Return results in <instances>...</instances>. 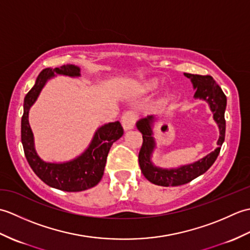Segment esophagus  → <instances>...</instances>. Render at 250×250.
<instances>
[{"label": "esophagus", "mask_w": 250, "mask_h": 250, "mask_svg": "<svg viewBox=\"0 0 250 250\" xmlns=\"http://www.w3.org/2000/svg\"><path fill=\"white\" fill-rule=\"evenodd\" d=\"M135 122H136V116L134 113H132V111L125 113L121 118V125L125 131H129L133 129L135 125Z\"/></svg>", "instance_id": "obj_1"}]
</instances>
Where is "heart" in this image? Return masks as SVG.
Instances as JSON below:
<instances>
[{"instance_id":"heart-1","label":"heart","mask_w":250,"mask_h":250,"mask_svg":"<svg viewBox=\"0 0 250 250\" xmlns=\"http://www.w3.org/2000/svg\"><path fill=\"white\" fill-rule=\"evenodd\" d=\"M159 86H160V82H159L157 78H148V79H144V81H142L140 83H137L136 89L139 92L149 94V93H153L155 91H157ZM173 98H174V92L172 91V90L167 89L166 91L163 92L161 102L167 103Z\"/></svg>"}]
</instances>
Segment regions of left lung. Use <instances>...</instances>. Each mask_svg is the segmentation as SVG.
<instances>
[{"instance_id": "8db88e82", "label": "left lung", "mask_w": 250, "mask_h": 250, "mask_svg": "<svg viewBox=\"0 0 250 250\" xmlns=\"http://www.w3.org/2000/svg\"><path fill=\"white\" fill-rule=\"evenodd\" d=\"M184 75L189 78L192 83L193 89L195 90L194 99L203 100L209 105V108L213 113V118L218 125L219 139L214 151L209 152L202 159L193 163L185 164L177 167H160L152 162V155L157 149V142L153 134V126L160 117L147 116L136 122V128L143 134V145L140 150L139 162L143 175L149 180L150 183L169 187V186H180L187 184L200 175L204 174L208 169L218 157L221 146L225 142L226 135V120L225 111L227 107V98L222 92L214 78L206 75H194V74L185 73Z\"/></svg>"}]
</instances>
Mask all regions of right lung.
Segmentation results:
<instances>
[{
	"label": "right lung",
	"instance_id": "right-lung-1",
	"mask_svg": "<svg viewBox=\"0 0 250 250\" xmlns=\"http://www.w3.org/2000/svg\"><path fill=\"white\" fill-rule=\"evenodd\" d=\"M57 75L81 77V67L66 64L56 68H45L40 73L35 84L24 97L23 115L21 118V143L31 168L46 185L67 192H78L92 188L100 183L110 147L122 136L124 130L119 121L108 122L99 126L87 149L76 158L65 162L44 161L35 149L34 135L29 124V111L47 82Z\"/></svg>",
	"mask_w": 250,
	"mask_h": 250
}]
</instances>
